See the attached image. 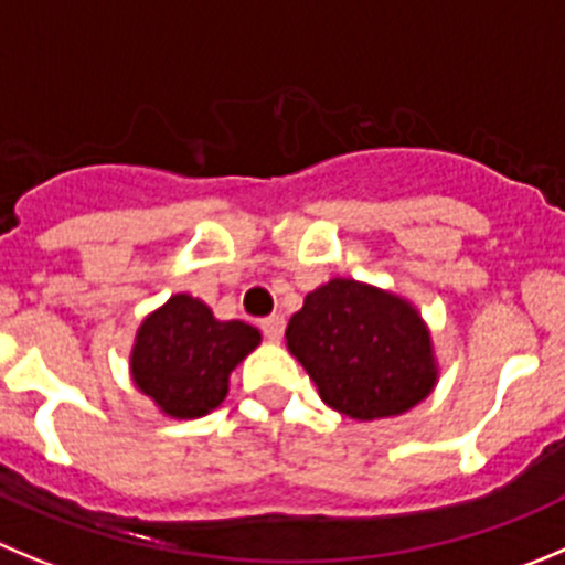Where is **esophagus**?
Instances as JSON below:
<instances>
[{
    "label": "esophagus",
    "instance_id": "1",
    "mask_svg": "<svg viewBox=\"0 0 565 565\" xmlns=\"http://www.w3.org/2000/svg\"><path fill=\"white\" fill-rule=\"evenodd\" d=\"M262 334H265L270 342L281 340V334H284V318H281V315H270V318L262 320Z\"/></svg>",
    "mask_w": 565,
    "mask_h": 565
}]
</instances>
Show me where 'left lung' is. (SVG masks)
<instances>
[{"instance_id":"8db88e82","label":"left lung","mask_w":565,"mask_h":565,"mask_svg":"<svg viewBox=\"0 0 565 565\" xmlns=\"http://www.w3.org/2000/svg\"><path fill=\"white\" fill-rule=\"evenodd\" d=\"M287 348L320 398L356 420L407 413L437 382L429 329L413 303L351 278L307 295L289 318Z\"/></svg>"}]
</instances>
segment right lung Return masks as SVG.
Wrapping results in <instances>:
<instances>
[{"instance_id": "right-lung-1", "label": "right lung", "mask_w": 565, "mask_h": 565, "mask_svg": "<svg viewBox=\"0 0 565 565\" xmlns=\"http://www.w3.org/2000/svg\"><path fill=\"white\" fill-rule=\"evenodd\" d=\"M258 342L253 326L217 320L203 300L172 295L139 326L130 373L167 415L200 418L223 404L231 371Z\"/></svg>"}]
</instances>
